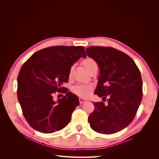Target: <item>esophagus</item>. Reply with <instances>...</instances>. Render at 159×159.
I'll return each mask as SVG.
<instances>
[{
    "label": "esophagus",
    "instance_id": "esophagus-1",
    "mask_svg": "<svg viewBox=\"0 0 159 159\" xmlns=\"http://www.w3.org/2000/svg\"><path fill=\"white\" fill-rule=\"evenodd\" d=\"M79 101H80V104H83V103H85L86 102H87V100H86L84 98H79Z\"/></svg>",
    "mask_w": 159,
    "mask_h": 159
}]
</instances>
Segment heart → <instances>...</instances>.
I'll use <instances>...</instances> for the list:
<instances>
[{"mask_svg": "<svg viewBox=\"0 0 159 159\" xmlns=\"http://www.w3.org/2000/svg\"><path fill=\"white\" fill-rule=\"evenodd\" d=\"M83 65L85 66V68L89 70L91 68V66L93 64H95L96 62L91 58H86L83 61ZM91 89V86L86 85L84 84H79L77 85L72 88V91L75 94L80 95V96H85L89 93V91Z\"/></svg>", "mask_w": 159, "mask_h": 159, "instance_id": "heart-1", "label": "heart"}]
</instances>
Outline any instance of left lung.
<instances>
[{"instance_id":"obj_1","label":"left lung","mask_w":159,"mask_h":159,"mask_svg":"<svg viewBox=\"0 0 159 159\" xmlns=\"http://www.w3.org/2000/svg\"><path fill=\"white\" fill-rule=\"evenodd\" d=\"M86 54L99 68L94 93L103 100L107 98L108 103H93L94 111L88 117L90 127L102 134L117 133L132 122L141 104L140 71L131 57L113 48L91 46L86 48Z\"/></svg>"}]
</instances>
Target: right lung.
<instances>
[{"instance_id":"add662e5","label":"right lung","mask_w":159,"mask_h":159,"mask_svg":"<svg viewBox=\"0 0 159 159\" xmlns=\"http://www.w3.org/2000/svg\"><path fill=\"white\" fill-rule=\"evenodd\" d=\"M81 57H86L83 46H51L36 52L22 65L17 78L18 99L34 129L52 133L70 123L79 99L62 85ZM56 91L65 95L56 102Z\"/></svg>"}]
</instances>
